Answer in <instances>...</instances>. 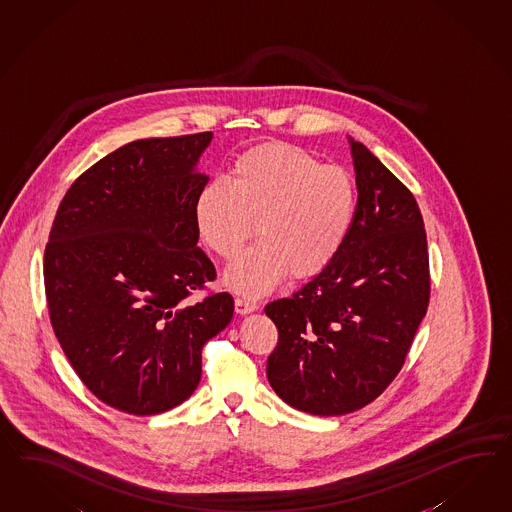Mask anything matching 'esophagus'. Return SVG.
Instances as JSON below:
<instances>
[{
    "instance_id": "esophagus-1",
    "label": "esophagus",
    "mask_w": 512,
    "mask_h": 512,
    "mask_svg": "<svg viewBox=\"0 0 512 512\" xmlns=\"http://www.w3.org/2000/svg\"><path fill=\"white\" fill-rule=\"evenodd\" d=\"M257 309H259L257 302L249 300L246 296H236L235 311L238 315H248V313H253V311H257Z\"/></svg>"
}]
</instances>
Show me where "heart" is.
Returning a JSON list of instances; mask_svg holds the SVG:
<instances>
[{
    "mask_svg": "<svg viewBox=\"0 0 512 512\" xmlns=\"http://www.w3.org/2000/svg\"><path fill=\"white\" fill-rule=\"evenodd\" d=\"M358 190L352 175L324 166L287 143H264L238 154L229 180L212 179L195 197V225L208 248L233 259L223 274L236 292L261 296L287 276L309 279L337 259L354 227Z\"/></svg>",
    "mask_w": 512,
    "mask_h": 512,
    "instance_id": "obj_1",
    "label": "heart"
}]
</instances>
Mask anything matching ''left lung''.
<instances>
[{
  "label": "left lung",
  "instance_id": "1",
  "mask_svg": "<svg viewBox=\"0 0 512 512\" xmlns=\"http://www.w3.org/2000/svg\"><path fill=\"white\" fill-rule=\"evenodd\" d=\"M358 212L345 248L291 298L264 307L279 332L266 363L292 408L345 415L373 402L404 365L430 298L427 233L412 192L350 139Z\"/></svg>",
  "mask_w": 512,
  "mask_h": 512
}]
</instances>
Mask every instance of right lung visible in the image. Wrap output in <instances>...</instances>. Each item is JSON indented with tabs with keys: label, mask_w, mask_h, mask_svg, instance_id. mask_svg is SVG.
I'll use <instances>...</instances> for the list:
<instances>
[{
	"label": "right lung",
	"mask_w": 512,
	"mask_h": 512,
	"mask_svg": "<svg viewBox=\"0 0 512 512\" xmlns=\"http://www.w3.org/2000/svg\"><path fill=\"white\" fill-rule=\"evenodd\" d=\"M212 132L138 139L89 167L57 208L44 289L57 341L87 389L111 408L156 415L201 380V350L235 300L192 292L216 279L197 248L195 166Z\"/></svg>",
	"instance_id": "obj_1"
}]
</instances>
